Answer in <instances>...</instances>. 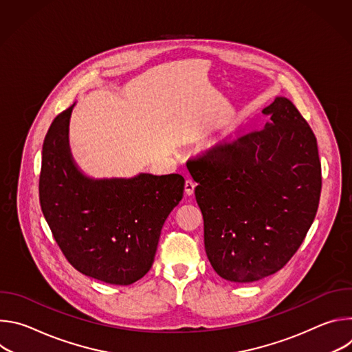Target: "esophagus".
<instances>
[{"mask_svg": "<svg viewBox=\"0 0 352 352\" xmlns=\"http://www.w3.org/2000/svg\"><path fill=\"white\" fill-rule=\"evenodd\" d=\"M193 190H195V182L192 179H186L185 181V193L188 196H190V195H193Z\"/></svg>", "mask_w": 352, "mask_h": 352, "instance_id": "1", "label": "esophagus"}]
</instances>
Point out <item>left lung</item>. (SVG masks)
Instances as JSON below:
<instances>
[{"instance_id": "left-lung-1", "label": "left lung", "mask_w": 352, "mask_h": 352, "mask_svg": "<svg viewBox=\"0 0 352 352\" xmlns=\"http://www.w3.org/2000/svg\"><path fill=\"white\" fill-rule=\"evenodd\" d=\"M269 122L189 159L197 182L205 249L216 273L250 283L283 269L304 242L320 199L318 142L285 97L262 111Z\"/></svg>"}]
</instances>
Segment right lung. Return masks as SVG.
Instances as JSON below:
<instances>
[{"instance_id": "obj_1", "label": "right lung", "mask_w": 352, "mask_h": 352, "mask_svg": "<svg viewBox=\"0 0 352 352\" xmlns=\"http://www.w3.org/2000/svg\"><path fill=\"white\" fill-rule=\"evenodd\" d=\"M72 107L60 113L43 143L40 206L67 261L82 274L129 285L153 265L163 224L179 204V174L91 179L68 147Z\"/></svg>"}]
</instances>
